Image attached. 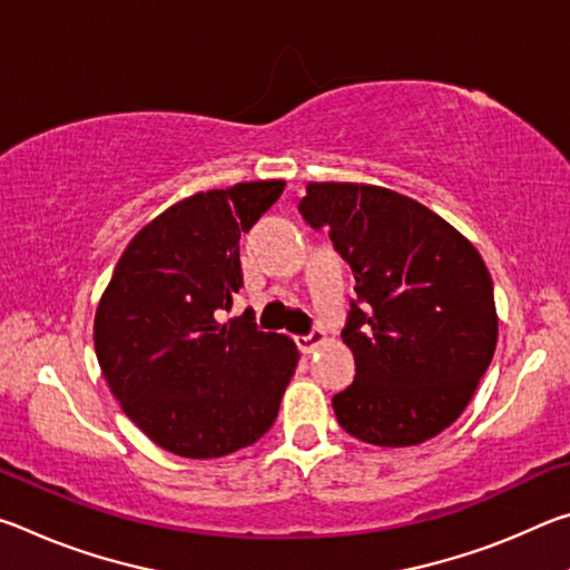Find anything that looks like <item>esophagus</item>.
Masks as SVG:
<instances>
[{
    "instance_id": "obj_1",
    "label": "esophagus",
    "mask_w": 570,
    "mask_h": 570,
    "mask_svg": "<svg viewBox=\"0 0 570 570\" xmlns=\"http://www.w3.org/2000/svg\"><path fill=\"white\" fill-rule=\"evenodd\" d=\"M296 346L298 350H302L304 354H312L316 346H322L324 342H326V334L322 332V330H314V332H308V334H302V336H296Z\"/></svg>"
}]
</instances>
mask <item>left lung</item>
<instances>
[{
  "mask_svg": "<svg viewBox=\"0 0 570 570\" xmlns=\"http://www.w3.org/2000/svg\"><path fill=\"white\" fill-rule=\"evenodd\" d=\"M298 214L330 238L354 274L342 330L356 377L334 394L352 438L407 448L455 422L498 342L493 282L448 220L400 193L356 183H308Z\"/></svg>",
  "mask_w": 570,
  "mask_h": 570,
  "instance_id": "8db88e82",
  "label": "left lung"
}]
</instances>
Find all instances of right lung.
Instances as JSON below:
<instances>
[{
	"instance_id": "add662e5",
	"label": "right lung",
	"mask_w": 570,
	"mask_h": 570,
	"mask_svg": "<svg viewBox=\"0 0 570 570\" xmlns=\"http://www.w3.org/2000/svg\"><path fill=\"white\" fill-rule=\"evenodd\" d=\"M284 180L196 193L150 220L122 250L95 314V354L115 400L163 450L224 458L272 428L298 352L258 332L254 314L228 324L244 286L240 234L282 196Z\"/></svg>"
}]
</instances>
